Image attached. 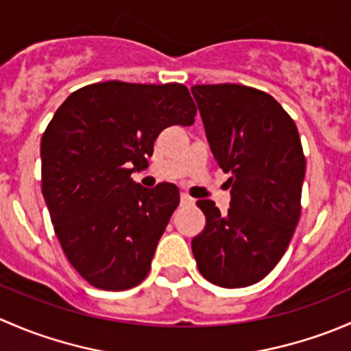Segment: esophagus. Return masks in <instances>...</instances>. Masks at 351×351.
Masks as SVG:
<instances>
[{
  "label": "esophagus",
  "instance_id": "34e87169",
  "mask_svg": "<svg viewBox=\"0 0 351 351\" xmlns=\"http://www.w3.org/2000/svg\"><path fill=\"white\" fill-rule=\"evenodd\" d=\"M180 202H182V205H190V204H193V198L190 195H186V193H182Z\"/></svg>",
  "mask_w": 351,
  "mask_h": 351
}]
</instances>
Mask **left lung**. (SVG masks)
<instances>
[{"label": "left lung", "instance_id": "left-lung-1", "mask_svg": "<svg viewBox=\"0 0 351 351\" xmlns=\"http://www.w3.org/2000/svg\"><path fill=\"white\" fill-rule=\"evenodd\" d=\"M210 151L229 173L231 207L198 200L205 229L192 241L198 271L226 289L263 280L289 247L300 217L306 156L292 117L244 84L192 88Z\"/></svg>", "mask_w": 351, "mask_h": 351}]
</instances>
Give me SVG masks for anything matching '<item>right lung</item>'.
<instances>
[{
    "label": "right lung",
    "instance_id": "add662e5",
    "mask_svg": "<svg viewBox=\"0 0 351 351\" xmlns=\"http://www.w3.org/2000/svg\"><path fill=\"white\" fill-rule=\"evenodd\" d=\"M195 113L180 83L105 81L71 93L49 122L42 193L66 258L90 285L127 290L149 274L180 190L144 189L130 175L146 168L162 129L192 125Z\"/></svg>",
    "mask_w": 351,
    "mask_h": 351
}]
</instances>
